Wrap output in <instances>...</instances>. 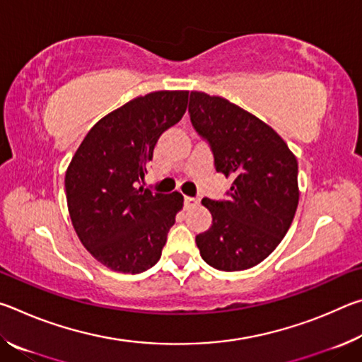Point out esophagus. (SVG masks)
I'll use <instances>...</instances> for the list:
<instances>
[{
	"label": "esophagus",
	"instance_id": "34e87169",
	"mask_svg": "<svg viewBox=\"0 0 362 362\" xmlns=\"http://www.w3.org/2000/svg\"><path fill=\"white\" fill-rule=\"evenodd\" d=\"M183 204H185V207H194L199 204V198H194V196H185V198H183Z\"/></svg>",
	"mask_w": 362,
	"mask_h": 362
}]
</instances>
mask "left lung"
Returning a JSON list of instances; mask_svg holds the SVG:
<instances>
[{
	"instance_id": "8db88e82",
	"label": "left lung",
	"mask_w": 362,
	"mask_h": 362,
	"mask_svg": "<svg viewBox=\"0 0 362 362\" xmlns=\"http://www.w3.org/2000/svg\"><path fill=\"white\" fill-rule=\"evenodd\" d=\"M188 113L217 173L233 179L228 198L203 199L212 225L196 246L222 272L252 268L278 247L296 216L297 159L272 127L223 97L192 90Z\"/></svg>"
}]
</instances>
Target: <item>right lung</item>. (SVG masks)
<instances>
[{
    "label": "right lung",
    "mask_w": 362,
    "mask_h": 362,
    "mask_svg": "<svg viewBox=\"0 0 362 362\" xmlns=\"http://www.w3.org/2000/svg\"><path fill=\"white\" fill-rule=\"evenodd\" d=\"M188 90L137 97L95 122L65 174L70 218L95 260L142 273L161 257L183 196L140 187L158 139L185 115Z\"/></svg>",
    "instance_id": "1"
}]
</instances>
